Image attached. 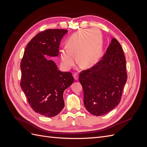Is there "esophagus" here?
<instances>
[{"label": "esophagus", "mask_w": 147, "mask_h": 147, "mask_svg": "<svg viewBox=\"0 0 147 147\" xmlns=\"http://www.w3.org/2000/svg\"><path fill=\"white\" fill-rule=\"evenodd\" d=\"M74 79L75 80H77L78 79V74H77V73L74 74Z\"/></svg>", "instance_id": "34e87169"}]
</instances>
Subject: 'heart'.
Returning <instances> with one entry per match:
<instances>
[{"mask_svg": "<svg viewBox=\"0 0 147 147\" xmlns=\"http://www.w3.org/2000/svg\"><path fill=\"white\" fill-rule=\"evenodd\" d=\"M103 38L97 29L80 30L71 36L67 42V48L60 51L61 64L66 70L74 65L75 57L77 63L84 69H90L94 66L100 59Z\"/></svg>", "mask_w": 147, "mask_h": 147, "instance_id": "obj_1", "label": "heart"}]
</instances>
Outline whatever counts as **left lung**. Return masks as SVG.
<instances>
[{
	"mask_svg": "<svg viewBox=\"0 0 147 147\" xmlns=\"http://www.w3.org/2000/svg\"><path fill=\"white\" fill-rule=\"evenodd\" d=\"M126 68L121 46L113 38L98 63L80 74L84 105L89 112L101 116L118 105L127 80Z\"/></svg>",
	"mask_w": 147,
	"mask_h": 147,
	"instance_id": "1",
	"label": "left lung"
}]
</instances>
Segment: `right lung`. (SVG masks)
Masks as SVG:
<instances>
[{
	"label": "right lung",
	"instance_id": "1",
	"mask_svg": "<svg viewBox=\"0 0 147 147\" xmlns=\"http://www.w3.org/2000/svg\"><path fill=\"white\" fill-rule=\"evenodd\" d=\"M65 29H47L28 43L21 62V87L34 112L47 117L58 115L64 107L63 93L74 81L70 72H61L46 56H58Z\"/></svg>",
	"mask_w": 147,
	"mask_h": 147
}]
</instances>
